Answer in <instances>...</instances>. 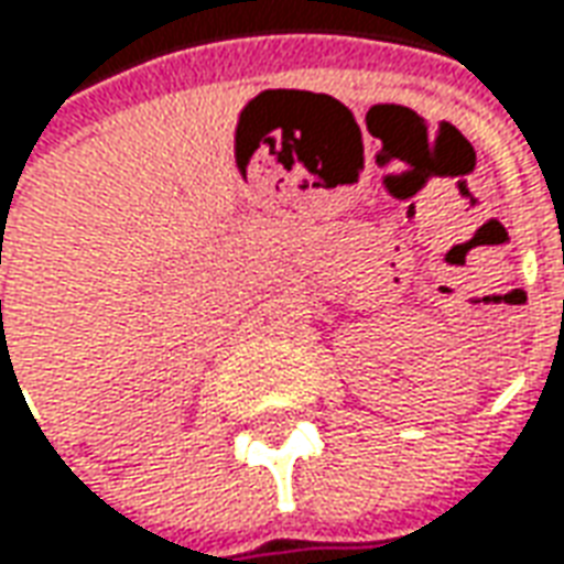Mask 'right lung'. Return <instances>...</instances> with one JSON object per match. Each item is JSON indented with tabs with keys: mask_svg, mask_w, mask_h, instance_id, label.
Listing matches in <instances>:
<instances>
[{
	"mask_svg": "<svg viewBox=\"0 0 564 564\" xmlns=\"http://www.w3.org/2000/svg\"><path fill=\"white\" fill-rule=\"evenodd\" d=\"M0 305H2V302H0Z\"/></svg>",
	"mask_w": 564,
	"mask_h": 564,
	"instance_id": "add662e5",
	"label": "right lung"
}]
</instances>
